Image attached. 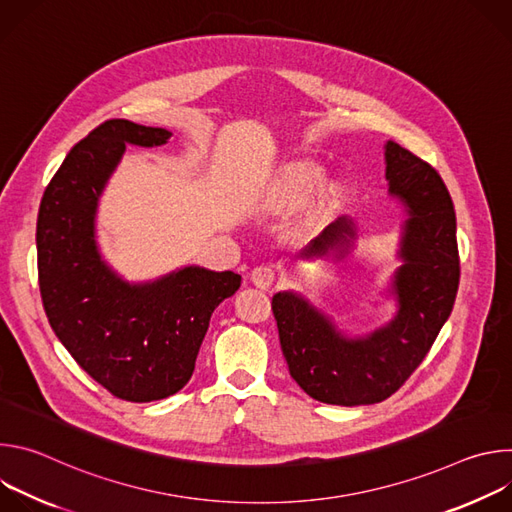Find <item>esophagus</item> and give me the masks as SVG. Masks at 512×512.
I'll return each mask as SVG.
<instances>
[{"instance_id":"34e87169","label":"esophagus","mask_w":512,"mask_h":512,"mask_svg":"<svg viewBox=\"0 0 512 512\" xmlns=\"http://www.w3.org/2000/svg\"><path fill=\"white\" fill-rule=\"evenodd\" d=\"M273 279H275V271L271 265H259L251 271V281L259 289H267L273 283Z\"/></svg>"}]
</instances>
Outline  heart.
I'll return each instance as SVG.
<instances>
[{"label": "heart", "instance_id": "obj_1", "mask_svg": "<svg viewBox=\"0 0 512 512\" xmlns=\"http://www.w3.org/2000/svg\"><path fill=\"white\" fill-rule=\"evenodd\" d=\"M322 176L324 168L314 160L300 158L285 162L275 170L269 180L265 192L269 208L283 212L308 200L300 227L304 231L320 229L324 223L330 221L344 196V186L340 180H322Z\"/></svg>", "mask_w": 512, "mask_h": 512}]
</instances>
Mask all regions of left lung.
<instances>
[{"label":"left lung","instance_id":"1","mask_svg":"<svg viewBox=\"0 0 512 512\" xmlns=\"http://www.w3.org/2000/svg\"><path fill=\"white\" fill-rule=\"evenodd\" d=\"M385 178L389 196L405 212L397 247L401 265L383 289V298L395 302L393 318L352 336L294 289L277 291L271 300L289 375L328 405H371L391 397L429 352L458 294L456 212L440 174L389 139ZM358 237L354 218L340 216L298 257L342 261Z\"/></svg>","mask_w":512,"mask_h":512}]
</instances>
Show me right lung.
<instances>
[{
  "label": "right lung",
  "mask_w": 512,
  "mask_h": 512,
  "mask_svg": "<svg viewBox=\"0 0 512 512\" xmlns=\"http://www.w3.org/2000/svg\"><path fill=\"white\" fill-rule=\"evenodd\" d=\"M172 131L111 119L68 152L38 210V281L48 322L99 385L119 399L150 403L178 393L214 308L241 275L186 265L150 281H127L97 241L101 196L127 145L156 148Z\"/></svg>",
  "instance_id": "add662e5"
}]
</instances>
